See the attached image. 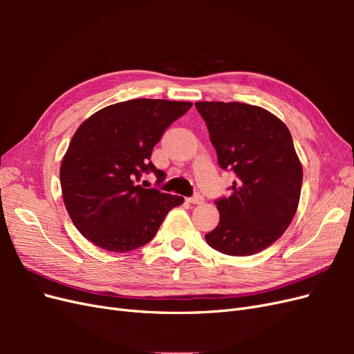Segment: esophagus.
I'll return each mask as SVG.
<instances>
[{
	"label": "esophagus",
	"mask_w": 354,
	"mask_h": 354,
	"mask_svg": "<svg viewBox=\"0 0 354 354\" xmlns=\"http://www.w3.org/2000/svg\"><path fill=\"white\" fill-rule=\"evenodd\" d=\"M187 202L195 203V205H201V203H203V196L196 194V195H194L192 198H187Z\"/></svg>",
	"instance_id": "obj_1"
}]
</instances>
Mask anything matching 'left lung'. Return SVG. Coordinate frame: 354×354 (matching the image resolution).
<instances>
[{
    "label": "left lung",
    "mask_w": 354,
    "mask_h": 354,
    "mask_svg": "<svg viewBox=\"0 0 354 354\" xmlns=\"http://www.w3.org/2000/svg\"><path fill=\"white\" fill-rule=\"evenodd\" d=\"M218 164L233 169L229 198L216 201L218 226L207 243L227 255H252L279 239L299 202L303 167L288 127L260 106L196 102Z\"/></svg>",
    "instance_id": "left-lung-1"
}]
</instances>
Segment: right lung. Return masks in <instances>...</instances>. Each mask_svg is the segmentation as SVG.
Wrapping results in <instances>:
<instances>
[{
  "mask_svg": "<svg viewBox=\"0 0 354 354\" xmlns=\"http://www.w3.org/2000/svg\"><path fill=\"white\" fill-rule=\"evenodd\" d=\"M190 102L134 99L93 113L75 131L62 159L60 185L75 227L99 248L127 252L156 234L183 196L137 185L142 173H165L151 162L153 146Z\"/></svg>",
  "mask_w": 354,
  "mask_h": 354,
  "instance_id": "1",
  "label": "right lung"
}]
</instances>
